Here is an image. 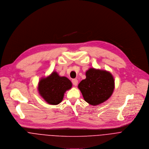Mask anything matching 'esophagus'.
<instances>
[{"mask_svg": "<svg viewBox=\"0 0 149 149\" xmlns=\"http://www.w3.org/2000/svg\"><path fill=\"white\" fill-rule=\"evenodd\" d=\"M72 83L74 86H77V83H78V80L76 79H72Z\"/></svg>", "mask_w": 149, "mask_h": 149, "instance_id": "34e87169", "label": "esophagus"}]
</instances>
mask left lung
Returning a JSON list of instances; mask_svg holds the SVG:
<instances>
[{
	"label": "left lung",
	"instance_id": "8db88e82",
	"mask_svg": "<svg viewBox=\"0 0 149 149\" xmlns=\"http://www.w3.org/2000/svg\"><path fill=\"white\" fill-rule=\"evenodd\" d=\"M86 78L80 81L78 87L86 102L96 106L111 96L114 88V80L110 73L91 68L86 72Z\"/></svg>",
	"mask_w": 149,
	"mask_h": 149
}]
</instances>
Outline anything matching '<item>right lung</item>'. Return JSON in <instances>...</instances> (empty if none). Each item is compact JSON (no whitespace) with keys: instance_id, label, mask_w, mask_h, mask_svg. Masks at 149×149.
<instances>
[{"instance_id":"1","label":"right lung","mask_w":149,"mask_h":149,"mask_svg":"<svg viewBox=\"0 0 149 149\" xmlns=\"http://www.w3.org/2000/svg\"><path fill=\"white\" fill-rule=\"evenodd\" d=\"M72 86V82L66 77H61L53 72L49 76L42 79L39 83L40 96L50 104L56 105L63 100L64 93Z\"/></svg>"}]
</instances>
